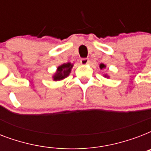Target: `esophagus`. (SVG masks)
I'll return each mask as SVG.
<instances>
[{
  "label": "esophagus",
  "mask_w": 151,
  "mask_h": 151,
  "mask_svg": "<svg viewBox=\"0 0 151 151\" xmlns=\"http://www.w3.org/2000/svg\"><path fill=\"white\" fill-rule=\"evenodd\" d=\"M80 62H81V63L82 64V65H86V64L88 63V62H89V60H88V59L84 58V59H81Z\"/></svg>",
  "instance_id": "obj_1"
}]
</instances>
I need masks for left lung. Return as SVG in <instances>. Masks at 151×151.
Segmentation results:
<instances>
[{
  "instance_id": "1",
  "label": "left lung",
  "mask_w": 151,
  "mask_h": 151,
  "mask_svg": "<svg viewBox=\"0 0 151 151\" xmlns=\"http://www.w3.org/2000/svg\"><path fill=\"white\" fill-rule=\"evenodd\" d=\"M99 67H100V69L102 70V69H103V68H106V66L104 65V64L101 63L100 65H99ZM104 77H105V78H109V76H107L106 74V75H104Z\"/></svg>"
}]
</instances>
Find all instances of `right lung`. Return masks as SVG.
<instances>
[{
    "mask_svg": "<svg viewBox=\"0 0 151 151\" xmlns=\"http://www.w3.org/2000/svg\"><path fill=\"white\" fill-rule=\"evenodd\" d=\"M73 64L70 63H64L61 66H59L57 68V70L53 76V80L54 81H60L63 80L66 77H68L70 73L71 69L73 67Z\"/></svg>",
    "mask_w": 151,
    "mask_h": 151,
    "instance_id": "obj_1",
    "label": "right lung"
}]
</instances>
